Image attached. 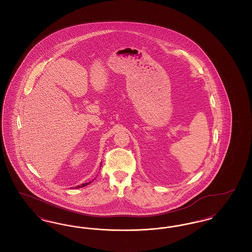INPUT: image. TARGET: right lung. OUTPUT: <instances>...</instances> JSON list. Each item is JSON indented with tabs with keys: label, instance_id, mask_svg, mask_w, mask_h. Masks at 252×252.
Returning <instances> with one entry per match:
<instances>
[{
	"label": "right lung",
	"instance_id": "1",
	"mask_svg": "<svg viewBox=\"0 0 252 252\" xmlns=\"http://www.w3.org/2000/svg\"><path fill=\"white\" fill-rule=\"evenodd\" d=\"M90 183H92V181H90V182H86V183H83L82 185H79V186H77V187H75V188H81V187H85V186H87L88 184H90Z\"/></svg>",
	"mask_w": 252,
	"mask_h": 252
}]
</instances>
